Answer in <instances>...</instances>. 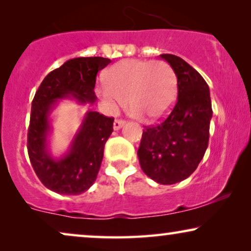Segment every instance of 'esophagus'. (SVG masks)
Listing matches in <instances>:
<instances>
[{"instance_id": "esophagus-1", "label": "esophagus", "mask_w": 251, "mask_h": 251, "mask_svg": "<svg viewBox=\"0 0 251 251\" xmlns=\"http://www.w3.org/2000/svg\"><path fill=\"white\" fill-rule=\"evenodd\" d=\"M126 121L125 120H120V119H116L114 121V130H120L122 128L123 126H125Z\"/></svg>"}]
</instances>
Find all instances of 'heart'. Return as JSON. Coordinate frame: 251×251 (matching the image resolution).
Returning a JSON list of instances; mask_svg holds the SVG:
<instances>
[{"label":"heart","instance_id":"1","mask_svg":"<svg viewBox=\"0 0 251 251\" xmlns=\"http://www.w3.org/2000/svg\"><path fill=\"white\" fill-rule=\"evenodd\" d=\"M177 80L169 64L162 60L126 59L106 72L98 95L111 105H123L128 99L135 115L154 121L173 106Z\"/></svg>","mask_w":251,"mask_h":251}]
</instances>
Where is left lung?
Listing matches in <instances>:
<instances>
[{
    "label": "left lung",
    "instance_id": "left-lung-1",
    "mask_svg": "<svg viewBox=\"0 0 251 251\" xmlns=\"http://www.w3.org/2000/svg\"><path fill=\"white\" fill-rule=\"evenodd\" d=\"M161 58L176 74L178 97L162 122L144 130L137 154L147 176L171 185L190 177L203 157L212 108L209 87L198 71L175 54Z\"/></svg>",
    "mask_w": 251,
    "mask_h": 251
}]
</instances>
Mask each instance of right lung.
<instances>
[{"label": "right lung", "mask_w": 251, "mask_h": 251, "mask_svg": "<svg viewBox=\"0 0 251 251\" xmlns=\"http://www.w3.org/2000/svg\"><path fill=\"white\" fill-rule=\"evenodd\" d=\"M111 63L102 57H78L67 60L44 77L32 101L27 151L36 176L49 190L76 195L90 188L100 168L104 147L113 132L114 119L88 112L81 128L61 159L48 151L51 129L49 115L58 99L72 97L80 102H95L96 76Z\"/></svg>", "instance_id": "right-lung-1"}]
</instances>
